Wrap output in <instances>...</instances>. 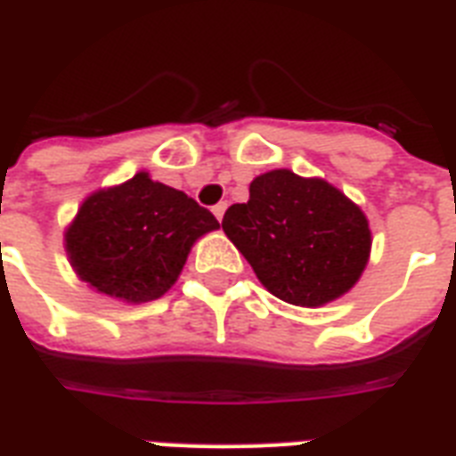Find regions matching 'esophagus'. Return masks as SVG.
Instances as JSON below:
<instances>
[{
  "instance_id": "obj_1",
  "label": "esophagus",
  "mask_w": 456,
  "mask_h": 456,
  "mask_svg": "<svg viewBox=\"0 0 456 456\" xmlns=\"http://www.w3.org/2000/svg\"><path fill=\"white\" fill-rule=\"evenodd\" d=\"M224 210H227V203H224V200H222V203H217V206H213V215L220 222H222V217H224Z\"/></svg>"
}]
</instances>
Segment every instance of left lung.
Instances as JSON below:
<instances>
[{"label":"left lung","mask_w":456,"mask_h":456,"mask_svg":"<svg viewBox=\"0 0 456 456\" xmlns=\"http://www.w3.org/2000/svg\"><path fill=\"white\" fill-rule=\"evenodd\" d=\"M248 191L224 213L222 229L272 296L319 307L360 281L371 229L340 189L281 167L257 175Z\"/></svg>","instance_id":"1"}]
</instances>
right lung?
Masks as SVG:
<instances>
[{
	"mask_svg": "<svg viewBox=\"0 0 456 456\" xmlns=\"http://www.w3.org/2000/svg\"><path fill=\"white\" fill-rule=\"evenodd\" d=\"M220 222L184 191L137 172L89 193L63 234L68 260L96 293L149 303L177 281L191 246Z\"/></svg>",
	"mask_w": 456,
	"mask_h": 456,
	"instance_id": "1",
	"label": "right lung"
}]
</instances>
